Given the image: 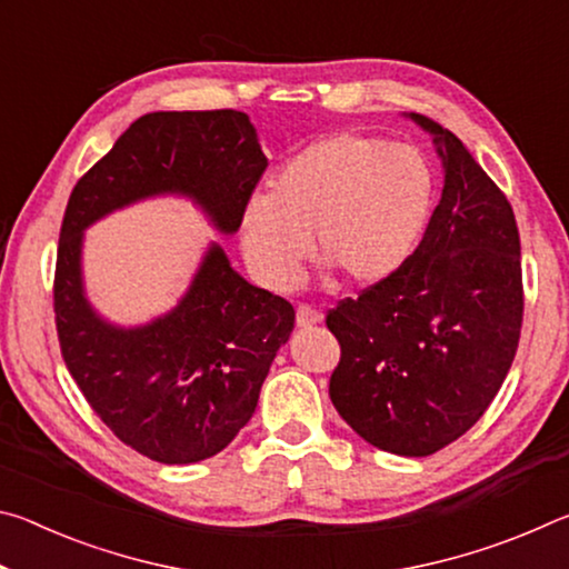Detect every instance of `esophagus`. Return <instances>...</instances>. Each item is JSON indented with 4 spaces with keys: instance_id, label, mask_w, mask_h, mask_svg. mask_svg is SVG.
I'll use <instances>...</instances> for the list:
<instances>
[{
    "instance_id": "34e87169",
    "label": "esophagus",
    "mask_w": 569,
    "mask_h": 569,
    "mask_svg": "<svg viewBox=\"0 0 569 569\" xmlns=\"http://www.w3.org/2000/svg\"><path fill=\"white\" fill-rule=\"evenodd\" d=\"M319 321H321V313L316 311V308L306 306V303H298V308H296V323L298 326H313Z\"/></svg>"
}]
</instances>
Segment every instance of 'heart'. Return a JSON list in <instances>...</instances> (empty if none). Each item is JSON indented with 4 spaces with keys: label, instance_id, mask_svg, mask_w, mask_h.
Here are the masks:
<instances>
[{
    "label": "heart",
    "instance_id": "b5f03b06",
    "mask_svg": "<svg viewBox=\"0 0 569 569\" xmlns=\"http://www.w3.org/2000/svg\"><path fill=\"white\" fill-rule=\"evenodd\" d=\"M437 200L431 162L361 132L329 134L286 160L268 196L243 210V253L276 291L313 256L351 286H377L409 261Z\"/></svg>",
    "mask_w": 569,
    "mask_h": 569
}]
</instances>
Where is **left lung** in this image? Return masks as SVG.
I'll list each match as a JSON object with an SVG mask.
<instances>
[{
  "label": "left lung",
  "mask_w": 569,
  "mask_h": 569,
  "mask_svg": "<svg viewBox=\"0 0 569 569\" xmlns=\"http://www.w3.org/2000/svg\"><path fill=\"white\" fill-rule=\"evenodd\" d=\"M445 188L397 273L326 313L341 346L329 393L369 445L429 457L475 427L515 361L525 291L519 230L497 182L427 114Z\"/></svg>",
  "instance_id": "1"
}]
</instances>
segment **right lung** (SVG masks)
<instances>
[{
    "label": "right lung",
    "instance_id": "obj_1",
    "mask_svg": "<svg viewBox=\"0 0 569 569\" xmlns=\"http://www.w3.org/2000/svg\"><path fill=\"white\" fill-rule=\"evenodd\" d=\"M266 168L246 112H150L67 200L52 288L62 359L112 435L160 465L203 461L236 439L296 311L286 298L250 286L223 248L210 246L170 313L140 329H114L82 293V230L140 198L182 192L233 233Z\"/></svg>",
    "mask_w": 569,
    "mask_h": 569
}]
</instances>
